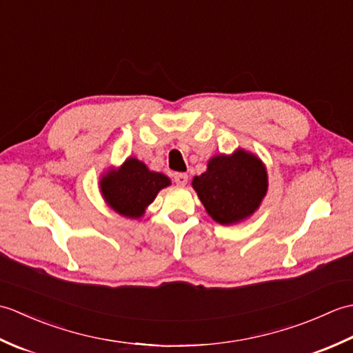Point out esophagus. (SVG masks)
I'll return each mask as SVG.
<instances>
[{"label": "esophagus", "mask_w": 353, "mask_h": 353, "mask_svg": "<svg viewBox=\"0 0 353 353\" xmlns=\"http://www.w3.org/2000/svg\"><path fill=\"white\" fill-rule=\"evenodd\" d=\"M174 182L179 186H185L186 183H188V174H185V172H176Z\"/></svg>", "instance_id": "34e87169"}]
</instances>
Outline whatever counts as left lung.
Instances as JSON below:
<instances>
[{
  "instance_id": "left-lung-1",
  "label": "left lung",
  "mask_w": 353,
  "mask_h": 353,
  "mask_svg": "<svg viewBox=\"0 0 353 353\" xmlns=\"http://www.w3.org/2000/svg\"><path fill=\"white\" fill-rule=\"evenodd\" d=\"M208 214L220 224L245 220L265 197L268 179L259 157L238 148L234 154L214 156L208 170L192 179Z\"/></svg>"
}]
</instances>
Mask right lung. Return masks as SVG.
Wrapping results in <instances>:
<instances>
[{
    "label": "right lung",
    "instance_id": "1",
    "mask_svg": "<svg viewBox=\"0 0 353 353\" xmlns=\"http://www.w3.org/2000/svg\"><path fill=\"white\" fill-rule=\"evenodd\" d=\"M170 183L162 172L150 171L144 162L129 157L118 170H109L101 177L100 190L115 212L127 219H139L157 192Z\"/></svg>",
    "mask_w": 353,
    "mask_h": 353
}]
</instances>
